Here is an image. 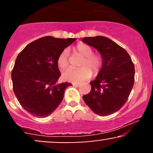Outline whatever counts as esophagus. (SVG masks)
Returning a JSON list of instances; mask_svg holds the SVG:
<instances>
[{"instance_id": "esophagus-1", "label": "esophagus", "mask_w": 153, "mask_h": 153, "mask_svg": "<svg viewBox=\"0 0 153 153\" xmlns=\"http://www.w3.org/2000/svg\"><path fill=\"white\" fill-rule=\"evenodd\" d=\"M73 85H74V86H75V87H78V86H80V84H78V83H73Z\"/></svg>"}]
</instances>
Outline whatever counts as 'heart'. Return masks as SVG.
Here are the masks:
<instances>
[{
  "label": "heart",
  "mask_w": 153,
  "mask_h": 153,
  "mask_svg": "<svg viewBox=\"0 0 153 153\" xmlns=\"http://www.w3.org/2000/svg\"><path fill=\"white\" fill-rule=\"evenodd\" d=\"M73 53L80 56L82 58L79 62L78 69H68L62 73L65 80L74 83H79L88 80L91 77L92 73L97 75L103 65L102 56L98 53H93L94 50L91 46L84 43H80L73 48ZM57 65L61 70L68 68V51H62L57 59ZM92 73H91V72Z\"/></svg>",
  "instance_id": "b5f03b06"
}]
</instances>
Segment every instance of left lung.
Segmentation results:
<instances>
[{
	"label": "left lung",
	"instance_id": "obj_1",
	"mask_svg": "<svg viewBox=\"0 0 153 153\" xmlns=\"http://www.w3.org/2000/svg\"><path fill=\"white\" fill-rule=\"evenodd\" d=\"M82 42L94 47L103 58V65L91 90L82 96L96 114L108 116L120 109L127 101L134 82V65L124 49L103 36L84 37Z\"/></svg>",
	"mask_w": 153,
	"mask_h": 153
}]
</instances>
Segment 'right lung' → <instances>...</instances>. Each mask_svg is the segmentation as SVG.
Instances as JSON below:
<instances>
[{"label": "right lung", "mask_w": 153, "mask_h": 153, "mask_svg": "<svg viewBox=\"0 0 153 153\" xmlns=\"http://www.w3.org/2000/svg\"><path fill=\"white\" fill-rule=\"evenodd\" d=\"M75 40L44 36L29 44L17 56L11 73L13 92L24 109L34 117L52 114L71 85L57 82L61 75L57 59Z\"/></svg>", "instance_id": "right-lung-1"}]
</instances>
